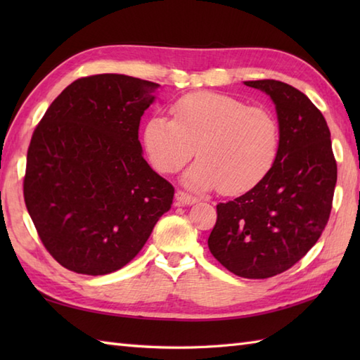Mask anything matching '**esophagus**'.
Wrapping results in <instances>:
<instances>
[{
	"label": "esophagus",
	"mask_w": 360,
	"mask_h": 360,
	"mask_svg": "<svg viewBox=\"0 0 360 360\" xmlns=\"http://www.w3.org/2000/svg\"><path fill=\"white\" fill-rule=\"evenodd\" d=\"M176 201H178V204H182V205H192V204L198 202V198L188 195L186 192H182V190H178V192H176Z\"/></svg>",
	"instance_id": "34e87169"
}]
</instances>
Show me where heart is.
<instances>
[{"instance_id": "1", "label": "heart", "mask_w": 360, "mask_h": 360, "mask_svg": "<svg viewBox=\"0 0 360 360\" xmlns=\"http://www.w3.org/2000/svg\"><path fill=\"white\" fill-rule=\"evenodd\" d=\"M173 119L151 116L143 127V147L160 173L181 170L195 190L219 188L241 195L271 172L280 150L277 117L263 106L218 93H192L172 106Z\"/></svg>"}]
</instances>
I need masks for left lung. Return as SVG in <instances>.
<instances>
[{"label":"left lung","instance_id":"1","mask_svg":"<svg viewBox=\"0 0 360 360\" xmlns=\"http://www.w3.org/2000/svg\"><path fill=\"white\" fill-rule=\"evenodd\" d=\"M244 85L272 98L280 150L258 186L217 205L212 255L244 278H269L308 254L330 218L338 164L323 114L302 91L278 80Z\"/></svg>","mask_w":360,"mask_h":360}]
</instances>
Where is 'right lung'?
Returning <instances> with one entry per match:
<instances>
[{"instance_id":"right-lung-1","label":"right lung","mask_w":360,"mask_h":360,"mask_svg":"<svg viewBox=\"0 0 360 360\" xmlns=\"http://www.w3.org/2000/svg\"><path fill=\"white\" fill-rule=\"evenodd\" d=\"M158 83L124 74L72 82L27 150L25 202L44 248L66 269L119 271L139 254L174 188L142 156L139 124Z\"/></svg>"}]
</instances>
